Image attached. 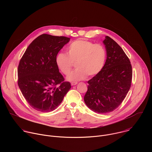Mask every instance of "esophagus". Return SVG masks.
<instances>
[{"instance_id":"obj_1","label":"esophagus","mask_w":152,"mask_h":152,"mask_svg":"<svg viewBox=\"0 0 152 152\" xmlns=\"http://www.w3.org/2000/svg\"><path fill=\"white\" fill-rule=\"evenodd\" d=\"M77 83V82H71V85H72V86L75 85H76Z\"/></svg>"}]
</instances>
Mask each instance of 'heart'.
<instances>
[{"instance_id": "heart-1", "label": "heart", "mask_w": 152, "mask_h": 152, "mask_svg": "<svg viewBox=\"0 0 152 152\" xmlns=\"http://www.w3.org/2000/svg\"><path fill=\"white\" fill-rule=\"evenodd\" d=\"M67 54L58 53L55 57L58 69L65 75L70 74L74 64L77 69L67 77L69 80L77 81L87 76L93 77L103 69L106 61V52L99 44L83 39H77L68 46Z\"/></svg>"}]
</instances>
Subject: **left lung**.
Instances as JSON below:
<instances>
[{
	"mask_svg": "<svg viewBox=\"0 0 152 152\" xmlns=\"http://www.w3.org/2000/svg\"><path fill=\"white\" fill-rule=\"evenodd\" d=\"M106 60L101 71L88 81L84 102L90 110L99 114L113 111L124 100L131 86V62L122 48L108 36L103 41Z\"/></svg>",
	"mask_w": 152,
	"mask_h": 152,
	"instance_id": "obj_1",
	"label": "left lung"
}]
</instances>
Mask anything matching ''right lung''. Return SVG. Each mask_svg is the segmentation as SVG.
Returning <instances> with one entry per match:
<instances>
[{
	"instance_id": "right-lung-1",
	"label": "right lung",
	"mask_w": 152,
	"mask_h": 152,
	"mask_svg": "<svg viewBox=\"0 0 152 152\" xmlns=\"http://www.w3.org/2000/svg\"><path fill=\"white\" fill-rule=\"evenodd\" d=\"M70 39L42 34L31 43L20 61L17 70L19 88L35 110H55L71 88L70 83L64 81L55 63L56 55Z\"/></svg>"
}]
</instances>
